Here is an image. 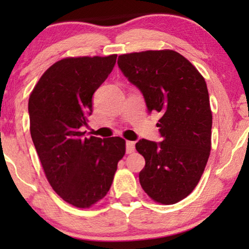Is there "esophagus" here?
<instances>
[{
    "instance_id": "esophagus-1",
    "label": "esophagus",
    "mask_w": 249,
    "mask_h": 249,
    "mask_svg": "<svg viewBox=\"0 0 249 249\" xmlns=\"http://www.w3.org/2000/svg\"><path fill=\"white\" fill-rule=\"evenodd\" d=\"M135 151V142H125V152L130 154Z\"/></svg>"
}]
</instances>
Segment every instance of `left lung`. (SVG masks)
<instances>
[{
	"mask_svg": "<svg viewBox=\"0 0 249 249\" xmlns=\"http://www.w3.org/2000/svg\"><path fill=\"white\" fill-rule=\"evenodd\" d=\"M118 66L142 91L149 113H162V142L141 139L136 144L145 159L142 188L155 202L178 203L197 186L210 156L212 112L205 80L171 50L124 54Z\"/></svg>",
	"mask_w": 249,
	"mask_h": 249,
	"instance_id": "left-lung-1",
	"label": "left lung"
}]
</instances>
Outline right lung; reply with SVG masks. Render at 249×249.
<instances>
[{"mask_svg": "<svg viewBox=\"0 0 249 249\" xmlns=\"http://www.w3.org/2000/svg\"><path fill=\"white\" fill-rule=\"evenodd\" d=\"M117 55L68 57L47 69L29 97L30 135L50 185L63 200L89 207L107 195L125 142L84 137L93 95Z\"/></svg>", "mask_w": 249, "mask_h": 249, "instance_id": "obj_1", "label": "right lung"}]
</instances>
